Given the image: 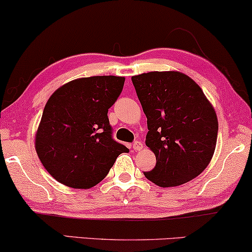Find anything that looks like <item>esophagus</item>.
Listing matches in <instances>:
<instances>
[{
	"label": "esophagus",
	"instance_id": "1",
	"mask_svg": "<svg viewBox=\"0 0 252 252\" xmlns=\"http://www.w3.org/2000/svg\"><path fill=\"white\" fill-rule=\"evenodd\" d=\"M143 148V143L141 141H135L133 143L134 150H141Z\"/></svg>",
	"mask_w": 252,
	"mask_h": 252
}]
</instances>
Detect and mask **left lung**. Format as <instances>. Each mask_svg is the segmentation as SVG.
<instances>
[{"label": "left lung", "mask_w": 252, "mask_h": 252, "mask_svg": "<svg viewBox=\"0 0 252 252\" xmlns=\"http://www.w3.org/2000/svg\"><path fill=\"white\" fill-rule=\"evenodd\" d=\"M147 117L146 146L156 156L145 177L161 188L190 182L213 158L218 118L201 88L179 71H150L132 76Z\"/></svg>", "instance_id": "8db88e82"}]
</instances>
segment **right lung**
Masks as SVG:
<instances>
[{"mask_svg":"<svg viewBox=\"0 0 252 252\" xmlns=\"http://www.w3.org/2000/svg\"><path fill=\"white\" fill-rule=\"evenodd\" d=\"M125 77H81L48 98L35 133V152L54 179L73 189L102 182L128 148L112 139L107 111L122 94Z\"/></svg>","mask_w":252,"mask_h":252,"instance_id":"obj_1","label":"right lung"}]
</instances>
